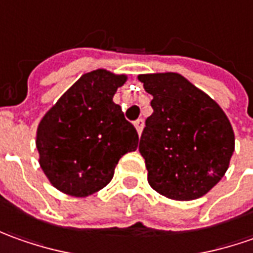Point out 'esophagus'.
Segmentation results:
<instances>
[{
	"mask_svg": "<svg viewBox=\"0 0 253 253\" xmlns=\"http://www.w3.org/2000/svg\"><path fill=\"white\" fill-rule=\"evenodd\" d=\"M134 127H135V130H137V133H138V135L141 134V131H143V128H144V120H143V119H138V120H135Z\"/></svg>",
	"mask_w": 253,
	"mask_h": 253,
	"instance_id": "1",
	"label": "esophagus"
}]
</instances>
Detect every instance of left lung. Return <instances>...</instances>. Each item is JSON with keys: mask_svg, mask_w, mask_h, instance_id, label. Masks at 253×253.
<instances>
[{"mask_svg": "<svg viewBox=\"0 0 253 253\" xmlns=\"http://www.w3.org/2000/svg\"><path fill=\"white\" fill-rule=\"evenodd\" d=\"M138 81L153 95L138 147L150 186L180 202L205 196L225 175L235 148L227 115L178 73L141 74Z\"/></svg>", "mask_w": 253, "mask_h": 253, "instance_id": "left-lung-1", "label": "left lung"}]
</instances>
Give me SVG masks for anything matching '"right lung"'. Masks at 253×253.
Instances as JSON below:
<instances>
[{"label": "right lung", "mask_w": 253, "mask_h": 253, "mask_svg": "<svg viewBox=\"0 0 253 253\" xmlns=\"http://www.w3.org/2000/svg\"><path fill=\"white\" fill-rule=\"evenodd\" d=\"M127 75L108 70L84 74L40 120L39 164L50 183L75 197L109 183L119 160L138 147V134L113 102Z\"/></svg>", "instance_id": "1"}]
</instances>
